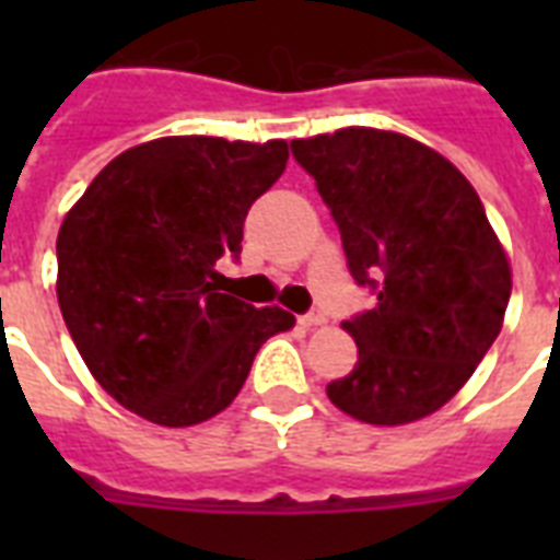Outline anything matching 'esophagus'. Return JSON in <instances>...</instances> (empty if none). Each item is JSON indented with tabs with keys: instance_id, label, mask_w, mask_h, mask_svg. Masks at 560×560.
<instances>
[{
	"instance_id": "esophagus-1",
	"label": "esophagus",
	"mask_w": 560,
	"mask_h": 560,
	"mask_svg": "<svg viewBox=\"0 0 560 560\" xmlns=\"http://www.w3.org/2000/svg\"><path fill=\"white\" fill-rule=\"evenodd\" d=\"M299 323L305 325V328H316V325H325V314L319 311V307H311L307 314L299 316Z\"/></svg>"
}]
</instances>
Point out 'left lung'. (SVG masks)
Here are the masks:
<instances>
[{
	"instance_id": "left-lung-1",
	"label": "left lung",
	"mask_w": 560,
	"mask_h": 560,
	"mask_svg": "<svg viewBox=\"0 0 560 560\" xmlns=\"http://www.w3.org/2000/svg\"><path fill=\"white\" fill-rule=\"evenodd\" d=\"M290 151L331 209L351 279L377 299L342 323L358 366L328 398L366 424L430 416L494 346L512 296L482 200L444 156L386 130L349 127Z\"/></svg>"
}]
</instances>
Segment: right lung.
I'll return each mask as SVG.
<instances>
[{
	"instance_id": "obj_1",
	"label": "right lung",
	"mask_w": 560,
	"mask_h": 560,
	"mask_svg": "<svg viewBox=\"0 0 560 560\" xmlns=\"http://www.w3.org/2000/svg\"><path fill=\"white\" fill-rule=\"evenodd\" d=\"M288 142L168 136L92 179L57 235V302L92 377L136 416L200 424L226 409L281 307L220 290L246 211L281 177Z\"/></svg>"
}]
</instances>
